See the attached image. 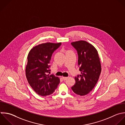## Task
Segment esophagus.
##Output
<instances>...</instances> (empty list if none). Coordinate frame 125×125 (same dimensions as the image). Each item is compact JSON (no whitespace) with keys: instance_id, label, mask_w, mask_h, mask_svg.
Instances as JSON below:
<instances>
[{"instance_id":"esophagus-1","label":"esophagus","mask_w":125,"mask_h":125,"mask_svg":"<svg viewBox=\"0 0 125 125\" xmlns=\"http://www.w3.org/2000/svg\"><path fill=\"white\" fill-rule=\"evenodd\" d=\"M62 79H63L64 81H65V80H66L67 79L68 77H62Z\"/></svg>"}]
</instances>
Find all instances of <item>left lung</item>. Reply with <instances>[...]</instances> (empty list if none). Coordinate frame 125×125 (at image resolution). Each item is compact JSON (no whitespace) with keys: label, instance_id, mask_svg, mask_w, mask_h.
Returning <instances> with one entry per match:
<instances>
[{"label":"left lung","instance_id":"8db88e82","mask_svg":"<svg viewBox=\"0 0 125 125\" xmlns=\"http://www.w3.org/2000/svg\"><path fill=\"white\" fill-rule=\"evenodd\" d=\"M77 51L78 65L81 74L75 77V84L71 87L77 95L83 96L91 91L96 84L101 72V65L96 49L84 41L72 42Z\"/></svg>","mask_w":125,"mask_h":125}]
</instances>
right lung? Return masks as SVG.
<instances>
[{
    "instance_id": "add662e5",
    "label": "right lung",
    "mask_w": 125,
    "mask_h": 125,
    "mask_svg": "<svg viewBox=\"0 0 125 125\" xmlns=\"http://www.w3.org/2000/svg\"><path fill=\"white\" fill-rule=\"evenodd\" d=\"M62 43L46 42L39 44L31 49L27 57L25 73L27 81L39 95L46 96L52 94L60 81L54 75L47 74L53 53Z\"/></svg>"
}]
</instances>
